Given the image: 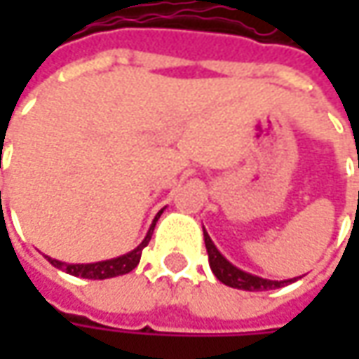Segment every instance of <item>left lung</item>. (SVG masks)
Wrapping results in <instances>:
<instances>
[{
  "label": "left lung",
  "mask_w": 359,
  "mask_h": 359,
  "mask_svg": "<svg viewBox=\"0 0 359 359\" xmlns=\"http://www.w3.org/2000/svg\"><path fill=\"white\" fill-rule=\"evenodd\" d=\"M203 240H205V250H208V257H210V268L214 271L215 278L229 287H238V290H245V292H266V290H276V287L296 282V278L276 282V280H266V278H259L254 273H248L243 269L236 268L233 264H229L228 259L219 254V250L215 248L205 229H203Z\"/></svg>",
  "instance_id": "8db88e82"
}]
</instances>
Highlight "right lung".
Instances as JSON below:
<instances>
[{"label": "right lung", "instance_id": "obj_1", "mask_svg": "<svg viewBox=\"0 0 359 359\" xmlns=\"http://www.w3.org/2000/svg\"><path fill=\"white\" fill-rule=\"evenodd\" d=\"M161 212H163V210H161ZM161 212H159L158 215H161ZM156 222H158V217L154 219V224H151V228L147 231V236L144 238V241H142L135 250H131L130 254L119 255V257H114V259H105V262H95V264H63L60 259H51V257H48L49 264L55 266V268L63 269V271H67V273H72V276L86 278V280H107V278H116V276L130 273L131 269L137 268L140 257H142V252H144V248L149 243V240H151V233H154V228H156Z\"/></svg>", "mask_w": 359, "mask_h": 359}]
</instances>
